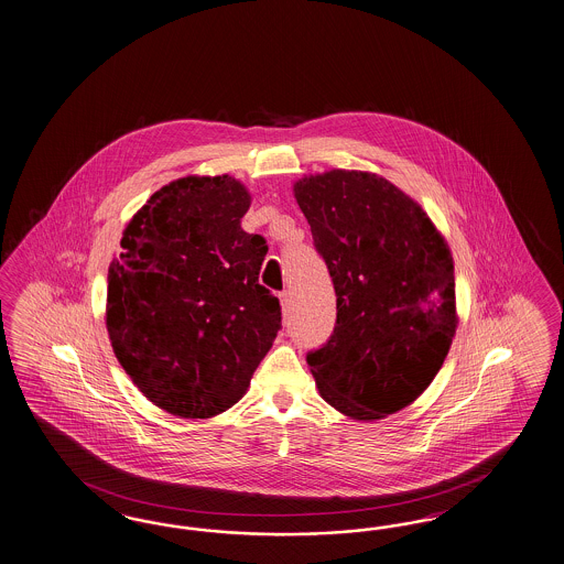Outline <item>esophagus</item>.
Wrapping results in <instances>:
<instances>
[{"label":"esophagus","mask_w":564,"mask_h":564,"mask_svg":"<svg viewBox=\"0 0 564 564\" xmlns=\"http://www.w3.org/2000/svg\"><path fill=\"white\" fill-rule=\"evenodd\" d=\"M279 300H281V306H283V313H290V308H292V293H290V292L279 293Z\"/></svg>","instance_id":"34e87169"}]
</instances>
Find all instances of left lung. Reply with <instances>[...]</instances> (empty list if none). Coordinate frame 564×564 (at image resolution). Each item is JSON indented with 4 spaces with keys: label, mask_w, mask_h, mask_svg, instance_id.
<instances>
[{
    "label": "left lung",
    "mask_w": 564,
    "mask_h": 564,
    "mask_svg": "<svg viewBox=\"0 0 564 564\" xmlns=\"http://www.w3.org/2000/svg\"><path fill=\"white\" fill-rule=\"evenodd\" d=\"M336 290V327L306 355L321 397L382 420L434 380L457 327L453 258L429 214L382 176L332 170L293 184Z\"/></svg>",
    "instance_id": "1"
}]
</instances>
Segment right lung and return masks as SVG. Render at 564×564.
Listing matches in <instances>:
<instances>
[{"instance_id": "1", "label": "right lung", "mask_w": 564, "mask_h": 564, "mask_svg": "<svg viewBox=\"0 0 564 564\" xmlns=\"http://www.w3.org/2000/svg\"><path fill=\"white\" fill-rule=\"evenodd\" d=\"M249 203L230 176L170 182L135 212L109 267L115 357L172 415L235 405L281 329L279 300L258 283L269 246L241 228Z\"/></svg>"}]
</instances>
